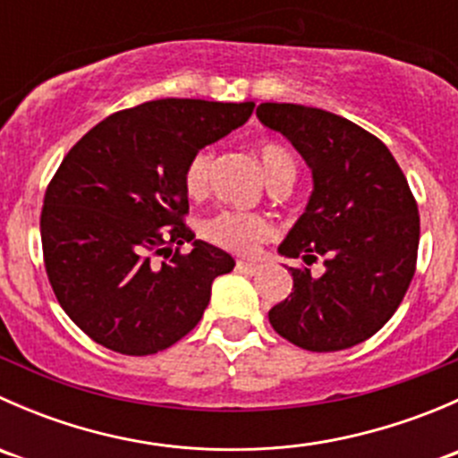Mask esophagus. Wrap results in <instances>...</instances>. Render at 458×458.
Wrapping results in <instances>:
<instances>
[{
  "label": "esophagus",
  "mask_w": 458,
  "mask_h": 458,
  "mask_svg": "<svg viewBox=\"0 0 458 458\" xmlns=\"http://www.w3.org/2000/svg\"><path fill=\"white\" fill-rule=\"evenodd\" d=\"M259 263L255 261H243V259H239L237 261V270L239 272H246V275H255V272H259Z\"/></svg>",
  "instance_id": "34e87169"
}]
</instances>
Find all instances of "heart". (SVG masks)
I'll return each mask as SVG.
<instances>
[{
    "instance_id": "b5f03b06",
    "label": "heart",
    "mask_w": 458,
    "mask_h": 458,
    "mask_svg": "<svg viewBox=\"0 0 458 458\" xmlns=\"http://www.w3.org/2000/svg\"><path fill=\"white\" fill-rule=\"evenodd\" d=\"M259 159H261L267 183L276 182L281 177L294 179V174H297L293 155L284 146H279V143H263L259 148ZM210 165L212 152L208 148L192 155V159L186 165V173H183V188H186L188 195H206L208 186H210ZM201 234L203 239L224 248V250L248 255V252L255 250L259 243L270 237L272 225L266 216L252 215V212L221 210L203 221Z\"/></svg>"
}]
</instances>
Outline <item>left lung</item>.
<instances>
[{
	"label": "left lung",
	"instance_id": "obj_1",
	"mask_svg": "<svg viewBox=\"0 0 458 458\" xmlns=\"http://www.w3.org/2000/svg\"><path fill=\"white\" fill-rule=\"evenodd\" d=\"M259 122L281 132L312 170V195L279 255L326 257L321 276L288 267L293 293L267 318L290 344L336 352L370 339L403 301L419 250V208L381 140L321 108L261 104Z\"/></svg>",
	"mask_w": 458,
	"mask_h": 458
}]
</instances>
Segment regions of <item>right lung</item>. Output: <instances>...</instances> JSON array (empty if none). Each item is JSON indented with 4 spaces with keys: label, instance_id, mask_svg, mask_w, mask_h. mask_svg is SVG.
Wrapping results in <instances>:
<instances>
[{
    "label": "right lung",
    "instance_id": "right-lung-1",
    "mask_svg": "<svg viewBox=\"0 0 458 458\" xmlns=\"http://www.w3.org/2000/svg\"><path fill=\"white\" fill-rule=\"evenodd\" d=\"M255 104L157 99L119 110L64 157L41 208L44 266L59 306L104 348L146 357L201 321L228 252L183 224L192 155L243 126ZM192 242L188 256L178 246Z\"/></svg>",
    "mask_w": 458,
    "mask_h": 458
}]
</instances>
